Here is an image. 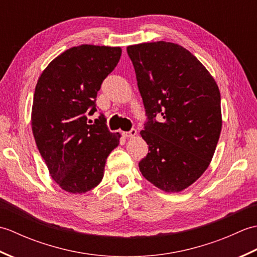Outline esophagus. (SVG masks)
I'll return each instance as SVG.
<instances>
[{
	"label": "esophagus",
	"instance_id": "esophagus-1",
	"mask_svg": "<svg viewBox=\"0 0 257 257\" xmlns=\"http://www.w3.org/2000/svg\"><path fill=\"white\" fill-rule=\"evenodd\" d=\"M122 136L124 138H134V137H136V136H137V130L132 129L130 132H123Z\"/></svg>",
	"mask_w": 257,
	"mask_h": 257
}]
</instances>
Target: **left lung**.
Returning <instances> with one entry per match:
<instances>
[{
	"instance_id": "obj_1",
	"label": "left lung",
	"mask_w": 257,
	"mask_h": 257,
	"mask_svg": "<svg viewBox=\"0 0 257 257\" xmlns=\"http://www.w3.org/2000/svg\"><path fill=\"white\" fill-rule=\"evenodd\" d=\"M127 53L148 116L140 135L149 151L140 172L165 192H181L215 152L222 129L219 86L193 54L174 43H141ZM160 114L164 121L158 123Z\"/></svg>"
}]
</instances>
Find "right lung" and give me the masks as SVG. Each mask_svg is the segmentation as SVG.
I'll return each mask as SVG.
<instances>
[{
    "mask_svg": "<svg viewBox=\"0 0 257 257\" xmlns=\"http://www.w3.org/2000/svg\"><path fill=\"white\" fill-rule=\"evenodd\" d=\"M121 56V48L79 45L48 64L35 87L32 132L52 179L69 193H85L100 183L109 154L121 135L106 118L87 122L97 92Z\"/></svg>",
    "mask_w": 257,
    "mask_h": 257,
    "instance_id": "1",
    "label": "right lung"
}]
</instances>
